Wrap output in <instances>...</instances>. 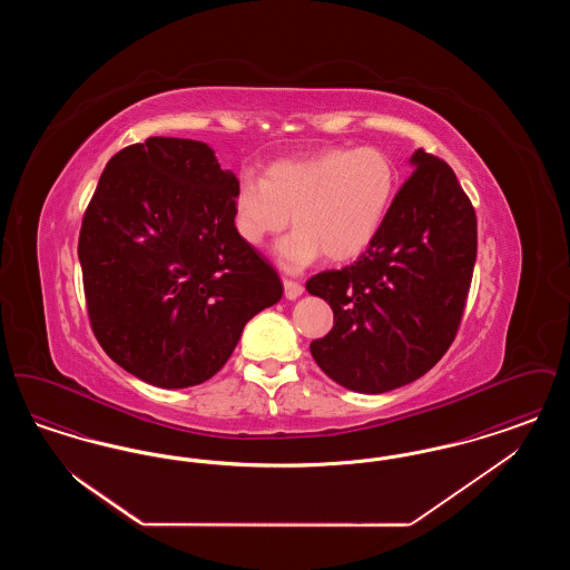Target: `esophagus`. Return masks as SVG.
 Here are the masks:
<instances>
[{
    "label": "esophagus",
    "mask_w": 570,
    "mask_h": 570,
    "mask_svg": "<svg viewBox=\"0 0 570 570\" xmlns=\"http://www.w3.org/2000/svg\"><path fill=\"white\" fill-rule=\"evenodd\" d=\"M284 295L286 298H297L303 295V284H298L295 279H284Z\"/></svg>",
    "instance_id": "34e87169"
}]
</instances>
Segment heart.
I'll list each match as a JSON object with an SVG mask.
<instances>
[{
  "instance_id": "obj_1",
  "label": "heart",
  "mask_w": 570,
  "mask_h": 570,
  "mask_svg": "<svg viewBox=\"0 0 570 570\" xmlns=\"http://www.w3.org/2000/svg\"><path fill=\"white\" fill-rule=\"evenodd\" d=\"M395 186V164L379 147H328L269 164L263 179L244 175L233 198V226L244 244L261 247L293 216L297 228L275 247L286 272L305 269L323 252L342 263L376 239Z\"/></svg>"
}]
</instances>
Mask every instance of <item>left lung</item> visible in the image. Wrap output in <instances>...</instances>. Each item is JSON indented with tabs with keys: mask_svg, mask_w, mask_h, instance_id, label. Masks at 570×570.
<instances>
[{
	"mask_svg": "<svg viewBox=\"0 0 570 570\" xmlns=\"http://www.w3.org/2000/svg\"><path fill=\"white\" fill-rule=\"evenodd\" d=\"M376 239L340 272L307 279L333 309L309 351L356 393H384L428 374L453 344L476 261V214L453 168L416 149Z\"/></svg>",
	"mask_w": 570,
	"mask_h": 570,
	"instance_id": "8db88e82",
	"label": "left lung"
}]
</instances>
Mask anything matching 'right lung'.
Listing matches in <instances>:
<instances>
[{
    "label": "right lung",
    "instance_id": "obj_1",
    "mask_svg": "<svg viewBox=\"0 0 570 570\" xmlns=\"http://www.w3.org/2000/svg\"><path fill=\"white\" fill-rule=\"evenodd\" d=\"M237 186L190 138L149 136L107 164L82 216V288L96 340L136 379H212L282 298L277 272L235 233Z\"/></svg>",
    "mask_w": 570,
    "mask_h": 570
}]
</instances>
